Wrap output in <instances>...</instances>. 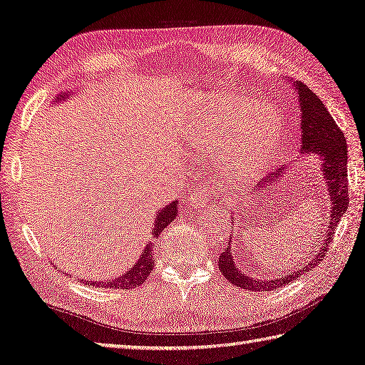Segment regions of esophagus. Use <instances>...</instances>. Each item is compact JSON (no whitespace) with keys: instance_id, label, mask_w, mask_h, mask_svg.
I'll return each instance as SVG.
<instances>
[{"instance_id":"obj_1","label":"esophagus","mask_w":365,"mask_h":365,"mask_svg":"<svg viewBox=\"0 0 365 365\" xmlns=\"http://www.w3.org/2000/svg\"><path fill=\"white\" fill-rule=\"evenodd\" d=\"M210 200V194H208V185L207 183H200L192 191V200H191V207L194 211H203L208 205Z\"/></svg>"}]
</instances>
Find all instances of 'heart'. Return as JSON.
<instances>
[{"mask_svg":"<svg viewBox=\"0 0 365 365\" xmlns=\"http://www.w3.org/2000/svg\"><path fill=\"white\" fill-rule=\"evenodd\" d=\"M279 132L282 123L274 107L227 93L194 116L186 130V146L199 158L219 153L217 174L228 183L244 185L272 162Z\"/></svg>","mask_w":365,"mask_h":365,"instance_id":"heart-1","label":"heart"}]
</instances>
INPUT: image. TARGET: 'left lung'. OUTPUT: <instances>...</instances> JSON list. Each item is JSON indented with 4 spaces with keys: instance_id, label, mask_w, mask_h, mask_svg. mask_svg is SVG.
<instances>
[{
    "instance_id": "obj_1",
    "label": "left lung",
    "mask_w": 365,
    "mask_h": 365,
    "mask_svg": "<svg viewBox=\"0 0 365 365\" xmlns=\"http://www.w3.org/2000/svg\"><path fill=\"white\" fill-rule=\"evenodd\" d=\"M292 86L299 95L300 106V129H302V154L304 155H317L322 163V179L325 180L327 192L331 210H329V222L327 228V236L322 242L320 249L312 255L308 264L302 269L294 270L292 274H284V277L258 279L241 272V269L235 264L232 253V238L227 244L225 252L219 255V270L232 284L249 291H272L279 286H284L294 279L300 278V275L307 274L311 267L317 266V262L325 257L327 249L331 242V236L336 232L337 224L341 221L345 210L349 208V177H346V140L344 133L339 129L333 116L329 115L327 107L322 104V101L314 91L309 90L300 81L292 82ZM287 169V168H286ZM284 169H279L278 173L269 174L267 179L261 180L257 186H253L252 194L257 191L259 196V190L266 191L269 186L277 183L282 177ZM255 194V196H257ZM235 215V213H233ZM235 221V217L232 216Z\"/></svg>"
}]
</instances>
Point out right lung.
I'll list each match as a JSON object with an SVG mask.
<instances>
[{
  "label": "right lung",
  "mask_w": 365,
  "mask_h": 365,
  "mask_svg": "<svg viewBox=\"0 0 365 365\" xmlns=\"http://www.w3.org/2000/svg\"><path fill=\"white\" fill-rule=\"evenodd\" d=\"M70 98L68 93H62V95H58L54 98L53 103H58V101H65ZM177 211H179V200H174L169 203V205L160 208L157 211V216H155V221H154V228H152V236L157 240L160 233L163 232V228H166L169 224H171L175 216H177ZM154 247L155 244L154 242H148L146 247L143 249L141 257L138 258V261L135 262V264L127 270L125 274L116 277V278H110L107 282H86L93 287H107V289H135V287L141 286L144 282H146V278L149 277L150 270L154 269Z\"/></svg>",
  "instance_id": "right-lung-1"
}]
</instances>
